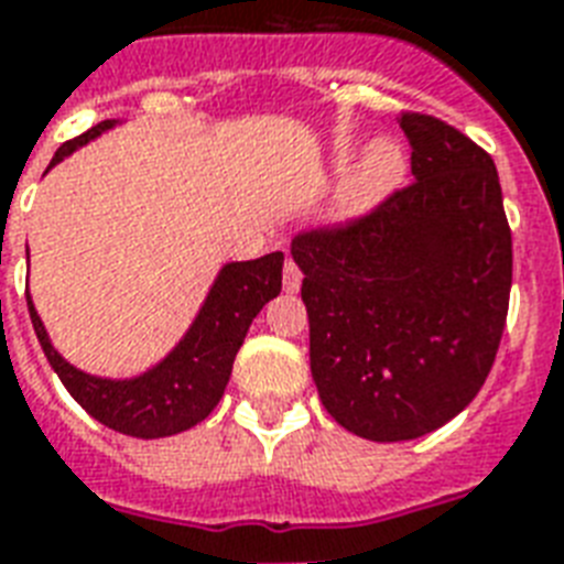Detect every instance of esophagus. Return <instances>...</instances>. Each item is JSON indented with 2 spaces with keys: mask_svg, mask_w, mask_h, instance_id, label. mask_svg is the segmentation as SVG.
Masks as SVG:
<instances>
[{
  "mask_svg": "<svg viewBox=\"0 0 564 564\" xmlns=\"http://www.w3.org/2000/svg\"><path fill=\"white\" fill-rule=\"evenodd\" d=\"M283 290L286 292L301 290V269L292 263V260H286V265H283Z\"/></svg>",
  "mask_w": 564,
  "mask_h": 564,
  "instance_id": "1",
  "label": "esophagus"
}]
</instances>
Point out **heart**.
Returning <instances> with one entry per match:
<instances>
[{"label":"heart","instance_id":"heart-1","mask_svg":"<svg viewBox=\"0 0 564 564\" xmlns=\"http://www.w3.org/2000/svg\"><path fill=\"white\" fill-rule=\"evenodd\" d=\"M406 161H403L401 145L394 140H375L362 149L345 170L339 189H336L334 216L336 219H357L366 216L375 207L394 193V187L401 184Z\"/></svg>","mask_w":564,"mask_h":564}]
</instances>
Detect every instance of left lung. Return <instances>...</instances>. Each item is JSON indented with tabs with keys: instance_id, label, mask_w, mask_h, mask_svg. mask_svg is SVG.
Here are the masks:
<instances>
[{
	"instance_id": "1",
	"label": "left lung",
	"mask_w": 564,
	"mask_h": 564,
	"mask_svg": "<svg viewBox=\"0 0 564 564\" xmlns=\"http://www.w3.org/2000/svg\"><path fill=\"white\" fill-rule=\"evenodd\" d=\"M398 122L412 145L410 187L345 228L292 239L322 403L371 442L433 433L474 401L512 286L495 161L436 117Z\"/></svg>"
}]
</instances>
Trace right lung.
<instances>
[{"label": "right lung", "mask_w": 564, "mask_h": 564, "mask_svg": "<svg viewBox=\"0 0 564 564\" xmlns=\"http://www.w3.org/2000/svg\"><path fill=\"white\" fill-rule=\"evenodd\" d=\"M117 126L119 119H105L82 137L64 143L48 163V170ZM281 251L221 265L181 343L158 366L137 377H99L75 369L48 339L31 295L25 299L40 348L66 386V392L105 427L134 438H163L195 427L219 403L248 327L257 313L281 292Z\"/></svg>", "instance_id": "right-lung-1"}]
</instances>
